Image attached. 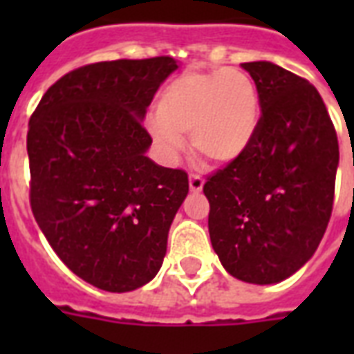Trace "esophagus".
I'll use <instances>...</instances> for the list:
<instances>
[{"label": "esophagus", "mask_w": 354, "mask_h": 354, "mask_svg": "<svg viewBox=\"0 0 354 354\" xmlns=\"http://www.w3.org/2000/svg\"><path fill=\"white\" fill-rule=\"evenodd\" d=\"M189 187H191L193 193H202V189H204V180H202V176L191 174V178H189Z\"/></svg>", "instance_id": "34e87169"}]
</instances>
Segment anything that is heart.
Here are the masks:
<instances>
[{"instance_id":"b5f03b06","label":"heart","mask_w":354,"mask_h":354,"mask_svg":"<svg viewBox=\"0 0 354 354\" xmlns=\"http://www.w3.org/2000/svg\"><path fill=\"white\" fill-rule=\"evenodd\" d=\"M261 124V101L252 77L239 69L189 71L161 90L158 113L147 130L167 160H176L191 132V143L211 160L230 163L250 147Z\"/></svg>"}]
</instances>
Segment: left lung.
Returning a JSON list of instances; mask_svg holds the SVG:
<instances>
[{"mask_svg":"<svg viewBox=\"0 0 354 354\" xmlns=\"http://www.w3.org/2000/svg\"><path fill=\"white\" fill-rule=\"evenodd\" d=\"M261 101L252 147L205 182L209 236L227 274L275 285L318 250L329 224L338 138L318 90L277 64H241Z\"/></svg>","mask_w":354,"mask_h":354,"instance_id":"obj_1","label":"left lung"}]
</instances>
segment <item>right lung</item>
<instances>
[{
    "mask_svg": "<svg viewBox=\"0 0 354 354\" xmlns=\"http://www.w3.org/2000/svg\"><path fill=\"white\" fill-rule=\"evenodd\" d=\"M171 57L113 60L64 75L29 121L30 207L75 275L130 292L160 272L189 178L150 160L147 108Z\"/></svg>",
    "mask_w": 354,
    "mask_h": 354,
    "instance_id": "obj_1",
    "label": "right lung"
}]
</instances>
